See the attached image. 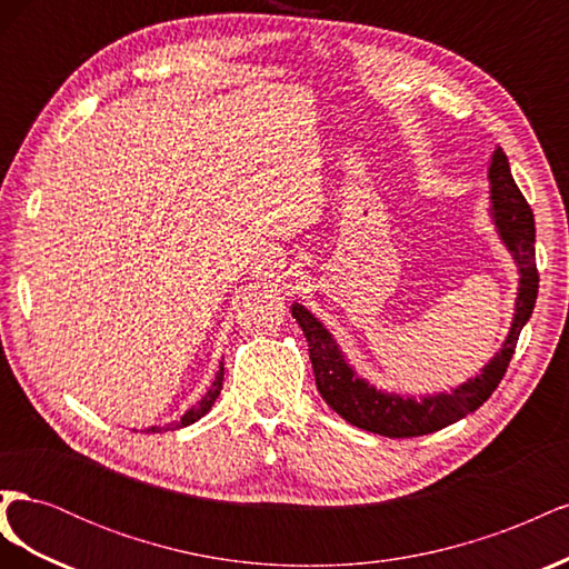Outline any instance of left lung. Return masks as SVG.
I'll use <instances>...</instances> for the list:
<instances>
[{
	"instance_id": "1",
	"label": "left lung",
	"mask_w": 569,
	"mask_h": 569,
	"mask_svg": "<svg viewBox=\"0 0 569 569\" xmlns=\"http://www.w3.org/2000/svg\"><path fill=\"white\" fill-rule=\"evenodd\" d=\"M489 194L491 220L498 239L518 266L520 287L510 330L501 349L468 382L451 391L420 396V399L410 393L377 389L353 370L332 332L306 306L291 303V316L297 318L308 341V356L313 363L318 391L325 403L347 422L389 439L432 435L437 429L449 427L475 412L503 380L515 347H518V337L531 318L533 303H537L539 272L537 256H533V242H537L533 213L520 187L512 180L510 163L501 147L493 149L489 161Z\"/></svg>"
}]
</instances>
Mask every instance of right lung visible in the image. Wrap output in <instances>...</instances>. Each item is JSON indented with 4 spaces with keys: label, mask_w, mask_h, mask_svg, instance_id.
Masks as SVG:
<instances>
[{
    "label": "right lung",
    "mask_w": 569,
    "mask_h": 569,
    "mask_svg": "<svg viewBox=\"0 0 569 569\" xmlns=\"http://www.w3.org/2000/svg\"><path fill=\"white\" fill-rule=\"evenodd\" d=\"M222 372H226V370H222V363H220V370L216 375V380H213L211 389L203 393V399L197 401L192 408H189L176 425H168V429H180V427H187V425H194L197 420H201L206 416V412L211 410V406L216 403V399L220 396V389H222ZM147 432H161V427H149Z\"/></svg>",
    "instance_id": "add662e5"
}]
</instances>
